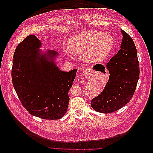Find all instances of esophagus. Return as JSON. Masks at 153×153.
Masks as SVG:
<instances>
[{
  "label": "esophagus",
  "mask_w": 153,
  "mask_h": 153,
  "mask_svg": "<svg viewBox=\"0 0 153 153\" xmlns=\"http://www.w3.org/2000/svg\"><path fill=\"white\" fill-rule=\"evenodd\" d=\"M91 71V68L89 67H87L85 68V71H84V75L87 76L88 75V73Z\"/></svg>",
  "instance_id": "1"
}]
</instances>
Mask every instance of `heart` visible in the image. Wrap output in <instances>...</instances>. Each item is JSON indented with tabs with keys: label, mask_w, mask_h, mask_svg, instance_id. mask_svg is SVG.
Here are the masks:
<instances>
[{
	"label": "heart",
	"mask_w": 153,
	"mask_h": 153,
	"mask_svg": "<svg viewBox=\"0 0 153 153\" xmlns=\"http://www.w3.org/2000/svg\"><path fill=\"white\" fill-rule=\"evenodd\" d=\"M114 46L109 35L100 31L83 32L72 36L68 42V50L76 56H84L87 61L100 62L108 57Z\"/></svg>",
	"instance_id": "1"
}]
</instances>
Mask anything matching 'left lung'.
Wrapping results in <instances>:
<instances>
[{
  "label": "left lung",
  "instance_id": "1",
  "mask_svg": "<svg viewBox=\"0 0 153 153\" xmlns=\"http://www.w3.org/2000/svg\"><path fill=\"white\" fill-rule=\"evenodd\" d=\"M123 36L120 49L106 64L108 81L103 91L92 99L91 105L96 112H114L129 102L135 91L140 68L137 48L132 38L121 30Z\"/></svg>",
  "mask_w": 153,
  "mask_h": 153
}]
</instances>
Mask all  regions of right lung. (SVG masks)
Instances as JSON below:
<instances>
[{"mask_svg":"<svg viewBox=\"0 0 153 153\" xmlns=\"http://www.w3.org/2000/svg\"><path fill=\"white\" fill-rule=\"evenodd\" d=\"M41 41L29 35L17 46L11 71L13 87L24 107L38 117L62 118L69 105L68 91L73 85L76 69L65 72L53 62L55 51L41 54Z\"/></svg>","mask_w":153,"mask_h":153,"instance_id":"obj_1","label":"right lung"}]
</instances>
